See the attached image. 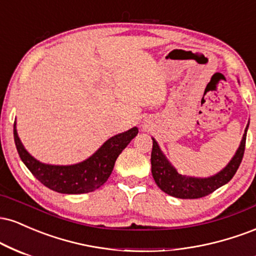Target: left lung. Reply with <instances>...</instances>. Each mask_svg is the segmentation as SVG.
Listing matches in <instances>:
<instances>
[{
	"mask_svg": "<svg viewBox=\"0 0 256 256\" xmlns=\"http://www.w3.org/2000/svg\"><path fill=\"white\" fill-rule=\"evenodd\" d=\"M246 125L244 134H243L240 144L237 149L236 154L231 158L230 162L226 165L225 168L216 174L208 178H196L189 176H182L177 172V170L171 165L156 140L152 138V174L155 183L164 192L168 194L170 196L178 198H200L204 196L210 195L220 186L225 185L231 180L234 173L237 172L242 162L243 154L246 149Z\"/></svg>",
	"mask_w": 256,
	"mask_h": 256,
	"instance_id": "8db88e82",
	"label": "left lung"
}]
</instances>
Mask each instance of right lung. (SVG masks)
Segmentation results:
<instances>
[{
	"instance_id": "right-lung-1",
	"label": "right lung",
	"mask_w": 256,
	"mask_h": 256,
	"mask_svg": "<svg viewBox=\"0 0 256 256\" xmlns=\"http://www.w3.org/2000/svg\"><path fill=\"white\" fill-rule=\"evenodd\" d=\"M14 142L16 150L25 166L32 174L49 189L61 194H86L95 192L110 178L119 154L137 136L138 128L116 134L106 140L98 150L86 160L68 166L48 165L40 162L28 154L18 136L14 122Z\"/></svg>"
}]
</instances>
